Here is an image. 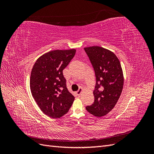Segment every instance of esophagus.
I'll return each mask as SVG.
<instances>
[{"instance_id": "esophagus-1", "label": "esophagus", "mask_w": 154, "mask_h": 154, "mask_svg": "<svg viewBox=\"0 0 154 154\" xmlns=\"http://www.w3.org/2000/svg\"><path fill=\"white\" fill-rule=\"evenodd\" d=\"M83 91V88H79V90L78 91H76V94H77V95H80L81 93H82V92Z\"/></svg>"}]
</instances>
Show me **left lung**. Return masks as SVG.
<instances>
[{"instance_id":"obj_1","label":"left lung","mask_w":154,"mask_h":154,"mask_svg":"<svg viewBox=\"0 0 154 154\" xmlns=\"http://www.w3.org/2000/svg\"><path fill=\"white\" fill-rule=\"evenodd\" d=\"M84 50L96 76L94 102L86 109L96 117H101L113 109L122 94L123 71L119 59L112 51L100 46L85 48Z\"/></svg>"}]
</instances>
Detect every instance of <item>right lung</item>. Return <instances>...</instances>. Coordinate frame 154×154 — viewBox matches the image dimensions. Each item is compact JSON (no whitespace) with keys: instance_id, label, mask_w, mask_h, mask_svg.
<instances>
[{"instance_id":"1","label":"right lung","mask_w":154,"mask_h":154,"mask_svg":"<svg viewBox=\"0 0 154 154\" xmlns=\"http://www.w3.org/2000/svg\"><path fill=\"white\" fill-rule=\"evenodd\" d=\"M75 53L74 49L49 51L41 56L32 69V96L40 110L51 118L62 117L72 105L74 96L67 89L63 70Z\"/></svg>"}]
</instances>
